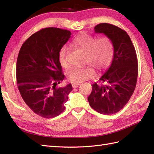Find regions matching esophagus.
Here are the masks:
<instances>
[{"label": "esophagus", "mask_w": 154, "mask_h": 154, "mask_svg": "<svg viewBox=\"0 0 154 154\" xmlns=\"http://www.w3.org/2000/svg\"><path fill=\"white\" fill-rule=\"evenodd\" d=\"M80 85V84H73L72 85V87L73 88H77Z\"/></svg>", "instance_id": "34e87169"}]
</instances>
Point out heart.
Returning a JSON list of instances; mask_svg holds the SVG:
<instances>
[{
	"label": "heart",
	"mask_w": 154,
	"mask_h": 154,
	"mask_svg": "<svg viewBox=\"0 0 154 154\" xmlns=\"http://www.w3.org/2000/svg\"><path fill=\"white\" fill-rule=\"evenodd\" d=\"M73 44L85 53L84 63L96 68L98 71L105 69L112 60L114 46L109 38H97L94 35L82 33L74 39ZM69 51V48L64 45L59 53V60L61 65L64 67H67L69 65L67 61ZM90 66L89 65L83 68L71 69L67 73L68 81L72 83L79 84L89 79L94 74V69Z\"/></svg>",
	"instance_id": "b5f03b06"
}]
</instances>
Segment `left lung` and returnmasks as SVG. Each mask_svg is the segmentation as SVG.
<instances>
[{"label": "left lung", "instance_id": "obj_1", "mask_svg": "<svg viewBox=\"0 0 154 154\" xmlns=\"http://www.w3.org/2000/svg\"><path fill=\"white\" fill-rule=\"evenodd\" d=\"M96 33H103L112 41L113 60L110 67L92 85L88 97L90 106L105 115L116 113L128 102L134 91L138 73L135 48L126 31L116 26L101 23L94 27Z\"/></svg>", "mask_w": 154, "mask_h": 154}]
</instances>
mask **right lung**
Segmentation results:
<instances>
[{
	"mask_svg": "<svg viewBox=\"0 0 154 154\" xmlns=\"http://www.w3.org/2000/svg\"><path fill=\"white\" fill-rule=\"evenodd\" d=\"M71 35L67 30L43 28L29 37L19 51L16 81L20 93L30 109L45 119L63 112L73 89L71 84L57 86L65 77L59 53Z\"/></svg>",
	"mask_w": 154,
	"mask_h": 154,
	"instance_id": "obj_1",
	"label": "right lung"
}]
</instances>
